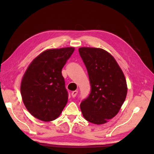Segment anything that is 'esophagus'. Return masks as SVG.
<instances>
[{"mask_svg":"<svg viewBox=\"0 0 154 154\" xmlns=\"http://www.w3.org/2000/svg\"><path fill=\"white\" fill-rule=\"evenodd\" d=\"M77 93H78V91H77V90H75V91H73V92H72V93H71V95H72V97L75 98V96H77Z\"/></svg>","mask_w":154,"mask_h":154,"instance_id":"34e87169","label":"esophagus"}]
</instances>
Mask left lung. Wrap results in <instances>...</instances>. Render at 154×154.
Segmentation results:
<instances>
[{
	"mask_svg": "<svg viewBox=\"0 0 154 154\" xmlns=\"http://www.w3.org/2000/svg\"><path fill=\"white\" fill-rule=\"evenodd\" d=\"M86 67L91 92L80 104L87 121L103 124L116 116L127 94V84L121 68L110 54L100 48H80Z\"/></svg>",
	"mask_w": 154,
	"mask_h": 154,
	"instance_id": "left-lung-1",
	"label": "left lung"
}]
</instances>
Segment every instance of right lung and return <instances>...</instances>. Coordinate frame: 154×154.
Returning <instances> with one entry per match:
<instances>
[{
  "mask_svg": "<svg viewBox=\"0 0 154 154\" xmlns=\"http://www.w3.org/2000/svg\"><path fill=\"white\" fill-rule=\"evenodd\" d=\"M74 48L44 51L28 66L21 83V94L27 110L44 122L56 119L68 101L62 69Z\"/></svg>",
  "mask_w": 154,
  "mask_h": 154,
  "instance_id": "1",
  "label": "right lung"
}]
</instances>
